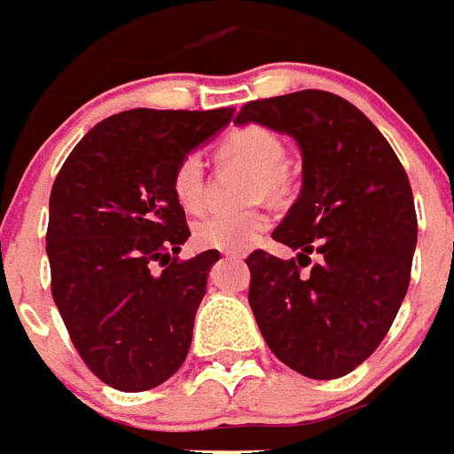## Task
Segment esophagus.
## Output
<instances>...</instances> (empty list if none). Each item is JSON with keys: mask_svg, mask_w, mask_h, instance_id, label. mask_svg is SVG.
Instances as JSON below:
<instances>
[{"mask_svg": "<svg viewBox=\"0 0 454 454\" xmlns=\"http://www.w3.org/2000/svg\"><path fill=\"white\" fill-rule=\"evenodd\" d=\"M224 255L234 257V260H241V257H246V253H241V250H227Z\"/></svg>", "mask_w": 454, "mask_h": 454, "instance_id": "1", "label": "esophagus"}]
</instances>
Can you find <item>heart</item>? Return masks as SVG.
Instances as JSON below:
<instances>
[{"instance_id":"b5f03b06","label":"heart","mask_w":454,"mask_h":454,"mask_svg":"<svg viewBox=\"0 0 454 454\" xmlns=\"http://www.w3.org/2000/svg\"><path fill=\"white\" fill-rule=\"evenodd\" d=\"M223 161H234L255 173V197H281L288 190L286 145L271 129L262 124H244L230 130L217 145ZM173 197L184 210L197 213L204 206L206 170L197 150L177 159L170 176ZM270 227V215L260 208L239 213H210L194 224V241L204 248L244 250L253 246Z\"/></svg>"}]
</instances>
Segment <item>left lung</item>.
<instances>
[{
  "label": "left lung",
  "mask_w": 454,
  "mask_h": 454,
  "mask_svg": "<svg viewBox=\"0 0 454 454\" xmlns=\"http://www.w3.org/2000/svg\"><path fill=\"white\" fill-rule=\"evenodd\" d=\"M234 121L288 133L302 150V192L271 231L300 255L257 248L246 257L260 333L300 375H347L387 337L411 286L417 213L408 173L371 119L328 90L250 100Z\"/></svg>",
  "instance_id": "1"
}]
</instances>
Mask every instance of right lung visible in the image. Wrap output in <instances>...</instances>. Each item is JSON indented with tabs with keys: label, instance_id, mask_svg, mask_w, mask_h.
Instances as JSON below:
<instances>
[{
	"label": "right lung",
	"instance_id": "right-lung-1",
	"mask_svg": "<svg viewBox=\"0 0 454 454\" xmlns=\"http://www.w3.org/2000/svg\"><path fill=\"white\" fill-rule=\"evenodd\" d=\"M231 110H129L96 124L49 199L51 295L89 371L119 391L159 387L187 358L217 250L180 260L187 217L170 190L177 159Z\"/></svg>",
	"mask_w": 454,
	"mask_h": 454
}]
</instances>
